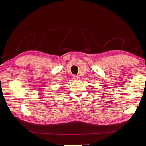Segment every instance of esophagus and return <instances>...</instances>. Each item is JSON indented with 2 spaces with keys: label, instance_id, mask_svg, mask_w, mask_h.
<instances>
[{
  "label": "esophagus",
  "instance_id": "34e87169",
  "mask_svg": "<svg viewBox=\"0 0 146 146\" xmlns=\"http://www.w3.org/2000/svg\"><path fill=\"white\" fill-rule=\"evenodd\" d=\"M73 78V79H74V80H79V76H77V75H74Z\"/></svg>",
  "mask_w": 146,
  "mask_h": 146
}]
</instances>
